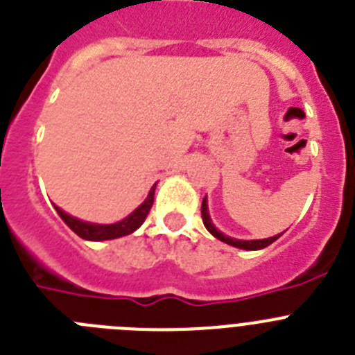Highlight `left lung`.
<instances>
[{
  "instance_id": "left-lung-1",
  "label": "left lung",
  "mask_w": 355,
  "mask_h": 355,
  "mask_svg": "<svg viewBox=\"0 0 355 355\" xmlns=\"http://www.w3.org/2000/svg\"><path fill=\"white\" fill-rule=\"evenodd\" d=\"M201 219H203V225H205V228L212 233L214 237L219 239L221 242H226V244L233 245V248H239V249H248V251L263 249V248H267V245L272 244L274 241H277V239H279V235H276V237H270V239H263V241H237V239L226 237V235H223L221 232H217V228L212 225V221H210L209 212H207V198H203V203H201Z\"/></svg>"
}]
</instances>
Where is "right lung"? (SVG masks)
Segmentation results:
<instances>
[{
	"mask_svg": "<svg viewBox=\"0 0 355 355\" xmlns=\"http://www.w3.org/2000/svg\"><path fill=\"white\" fill-rule=\"evenodd\" d=\"M154 193L155 185L150 189L148 198L143 201L138 209L134 210L129 217H125L123 221L114 223V225H92V223L79 221L76 217L69 216V214H65L63 210H60L58 207H56V212H58L60 217L67 223V226L81 239H86V241H110V239H118L123 237V235H129V233L136 232V230L143 225V221H145L146 216H148L150 209L154 205Z\"/></svg>",
	"mask_w": 355,
	"mask_h": 355,
	"instance_id": "add662e5",
	"label": "right lung"
}]
</instances>
